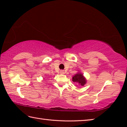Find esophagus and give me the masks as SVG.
<instances>
[{"mask_svg": "<svg viewBox=\"0 0 127 127\" xmlns=\"http://www.w3.org/2000/svg\"><path fill=\"white\" fill-rule=\"evenodd\" d=\"M60 73H61V74H64V70H61V71H60Z\"/></svg>", "mask_w": 127, "mask_h": 127, "instance_id": "1", "label": "esophagus"}]
</instances>
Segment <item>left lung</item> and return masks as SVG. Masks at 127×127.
Listing matches in <instances>:
<instances>
[{"label":"left lung","mask_w":127,"mask_h":127,"mask_svg":"<svg viewBox=\"0 0 127 127\" xmlns=\"http://www.w3.org/2000/svg\"><path fill=\"white\" fill-rule=\"evenodd\" d=\"M72 81L74 82L78 83L79 85L82 86H84L86 83V79L83 76V74L80 72H78V73L73 76V77H72Z\"/></svg>","instance_id":"1"}]
</instances>
